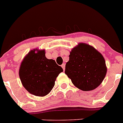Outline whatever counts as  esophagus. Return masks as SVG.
Listing matches in <instances>:
<instances>
[{"label":"esophagus","instance_id":"obj_1","mask_svg":"<svg viewBox=\"0 0 123 123\" xmlns=\"http://www.w3.org/2000/svg\"><path fill=\"white\" fill-rule=\"evenodd\" d=\"M61 67H62V68L63 70H64H64H65V64H62Z\"/></svg>","mask_w":123,"mask_h":123}]
</instances>
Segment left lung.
I'll list each match as a JSON object with an SVG mask.
<instances>
[{
    "label": "left lung",
    "instance_id": "1",
    "mask_svg": "<svg viewBox=\"0 0 123 123\" xmlns=\"http://www.w3.org/2000/svg\"><path fill=\"white\" fill-rule=\"evenodd\" d=\"M106 71L102 54L89 45L80 43L70 52L65 73L79 89L88 91L101 84Z\"/></svg>",
    "mask_w": 123,
    "mask_h": 123
}]
</instances>
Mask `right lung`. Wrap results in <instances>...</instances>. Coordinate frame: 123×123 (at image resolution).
Here are the masks:
<instances>
[{
  "mask_svg": "<svg viewBox=\"0 0 123 123\" xmlns=\"http://www.w3.org/2000/svg\"><path fill=\"white\" fill-rule=\"evenodd\" d=\"M63 69L53 59H48L44 50H33L24 58L19 76L25 89L32 94L44 96L55 85V81Z\"/></svg>",
  "mask_w": 123,
  "mask_h": 123,
  "instance_id": "right-lung-1",
  "label": "right lung"
}]
</instances>
